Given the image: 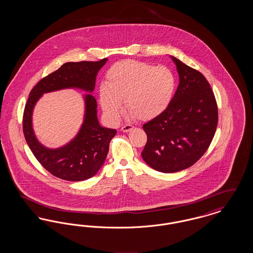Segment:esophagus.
Returning <instances> with one entry per match:
<instances>
[{
	"instance_id": "obj_1",
	"label": "esophagus",
	"mask_w": 253,
	"mask_h": 253,
	"mask_svg": "<svg viewBox=\"0 0 253 253\" xmlns=\"http://www.w3.org/2000/svg\"><path fill=\"white\" fill-rule=\"evenodd\" d=\"M132 129H133V126L130 125V124H126V125L121 127V131L122 132H130Z\"/></svg>"
}]
</instances>
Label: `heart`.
Masks as SVG:
<instances>
[{
  "label": "heart",
  "mask_w": 253,
  "mask_h": 253,
  "mask_svg": "<svg viewBox=\"0 0 253 253\" xmlns=\"http://www.w3.org/2000/svg\"><path fill=\"white\" fill-rule=\"evenodd\" d=\"M176 88V78L167 66L138 60H121L106 74V84L99 87V102L109 120L121 118L122 99L130 114L149 121L168 109Z\"/></svg>",
  "instance_id": "1"
}]
</instances>
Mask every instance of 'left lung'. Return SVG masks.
I'll list each match as a JSON object with an SVG mask.
<instances>
[{"label":"left lung","instance_id":"left-lung-1","mask_svg":"<svg viewBox=\"0 0 253 253\" xmlns=\"http://www.w3.org/2000/svg\"><path fill=\"white\" fill-rule=\"evenodd\" d=\"M179 84L168 109L143 125L147 142L141 153L151 168L175 172L193 166L208 150L216 131L218 108L204 76L171 57Z\"/></svg>","mask_w":253,"mask_h":253}]
</instances>
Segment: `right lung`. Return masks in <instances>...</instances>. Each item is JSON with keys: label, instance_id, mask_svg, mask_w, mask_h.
Returning <instances> with one entry per match:
<instances>
[{"label": "right lung", "instance_id": "1", "mask_svg": "<svg viewBox=\"0 0 253 253\" xmlns=\"http://www.w3.org/2000/svg\"><path fill=\"white\" fill-rule=\"evenodd\" d=\"M107 59L98 61L66 62L58 70L42 79L31 90L24 107V137L37 160L51 174L67 181H82L94 176L107 157L109 145L117 130L101 127L96 118V100L86 95L84 124L68 144L48 149L41 144L32 128V112L38 99L44 93L64 88H80L93 92L96 74Z\"/></svg>", "mask_w": 253, "mask_h": 253}]
</instances>
